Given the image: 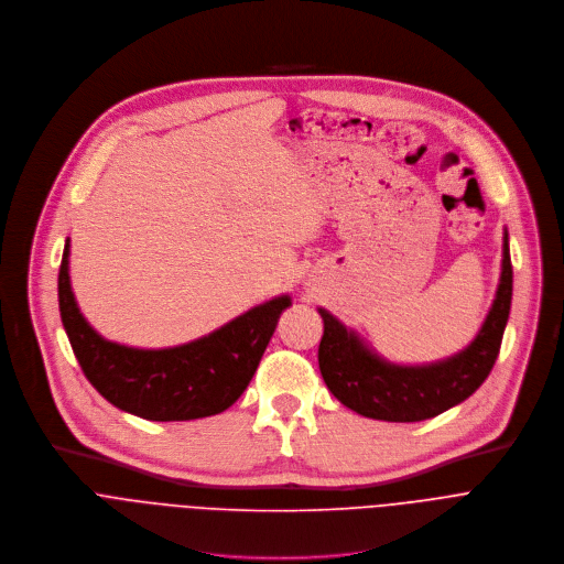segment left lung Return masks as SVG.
Segmentation results:
<instances>
[{"label":"left lung","instance_id":"obj_1","mask_svg":"<svg viewBox=\"0 0 564 564\" xmlns=\"http://www.w3.org/2000/svg\"><path fill=\"white\" fill-rule=\"evenodd\" d=\"M513 269L509 234L502 245V273L496 300L476 340L460 354L422 365H391L371 351L360 335L328 311L317 308L324 335L317 349L319 373L328 391L351 411L387 422H420L465 402L491 373L500 354L511 308Z\"/></svg>","mask_w":564,"mask_h":564}]
</instances>
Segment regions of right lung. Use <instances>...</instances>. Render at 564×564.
Masks as SVG:
<instances>
[{
	"label": "right lung",
	"instance_id": "obj_1",
	"mask_svg": "<svg viewBox=\"0 0 564 564\" xmlns=\"http://www.w3.org/2000/svg\"><path fill=\"white\" fill-rule=\"evenodd\" d=\"M66 240L57 295L59 315L86 380L127 413L155 422L197 420L227 411L249 387L289 295L249 308L229 324L171 349L108 343L84 319L68 278Z\"/></svg>",
	"mask_w": 564,
	"mask_h": 564
}]
</instances>
